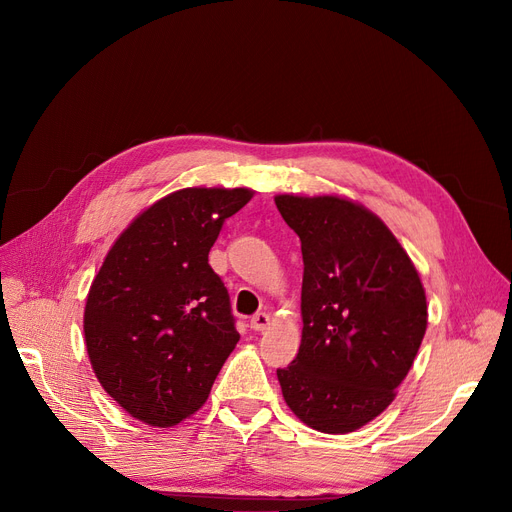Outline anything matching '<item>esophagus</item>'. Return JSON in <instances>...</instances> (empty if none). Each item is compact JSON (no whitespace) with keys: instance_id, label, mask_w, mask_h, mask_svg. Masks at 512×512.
<instances>
[{"instance_id":"esophagus-1","label":"esophagus","mask_w":512,"mask_h":512,"mask_svg":"<svg viewBox=\"0 0 512 512\" xmlns=\"http://www.w3.org/2000/svg\"><path fill=\"white\" fill-rule=\"evenodd\" d=\"M270 321H272V317H270V313H255L253 315V319H251V328L255 330V332H265L267 328H270Z\"/></svg>"}]
</instances>
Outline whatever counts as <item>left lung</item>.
Here are the masks:
<instances>
[{"label":"left lung","mask_w":512,"mask_h":512,"mask_svg":"<svg viewBox=\"0 0 512 512\" xmlns=\"http://www.w3.org/2000/svg\"><path fill=\"white\" fill-rule=\"evenodd\" d=\"M303 251V338L278 369L290 411L324 434L378 417L407 378L427 328L425 290L388 226L340 197L278 195Z\"/></svg>","instance_id":"left-lung-1"}]
</instances>
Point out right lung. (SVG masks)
<instances>
[{
    "mask_svg": "<svg viewBox=\"0 0 512 512\" xmlns=\"http://www.w3.org/2000/svg\"><path fill=\"white\" fill-rule=\"evenodd\" d=\"M249 188H182L114 242L85 307L87 353L103 390L143 423L170 427L203 407L234 351L228 290L209 251Z\"/></svg>",
    "mask_w": 512,
    "mask_h": 512,
    "instance_id": "right-lung-1",
    "label": "right lung"
}]
</instances>
